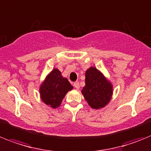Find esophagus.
<instances>
[{
    "mask_svg": "<svg viewBox=\"0 0 151 151\" xmlns=\"http://www.w3.org/2000/svg\"><path fill=\"white\" fill-rule=\"evenodd\" d=\"M74 86L75 87L76 89H79L80 88V83L79 82H75V83H74Z\"/></svg>",
    "mask_w": 151,
    "mask_h": 151,
    "instance_id": "esophagus-1",
    "label": "esophagus"
}]
</instances>
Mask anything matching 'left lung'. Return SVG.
Masks as SVG:
<instances>
[{
  "label": "left lung",
  "mask_w": 151,
  "mask_h": 151,
  "mask_svg": "<svg viewBox=\"0 0 151 151\" xmlns=\"http://www.w3.org/2000/svg\"><path fill=\"white\" fill-rule=\"evenodd\" d=\"M85 77V86L81 93L89 106L96 109L106 106L112 98V83L94 67L86 70Z\"/></svg>",
  "instance_id": "obj_1"
}]
</instances>
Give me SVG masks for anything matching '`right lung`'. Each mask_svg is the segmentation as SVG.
<instances>
[{
    "label": "right lung",
    "instance_id": "1",
    "mask_svg": "<svg viewBox=\"0 0 151 151\" xmlns=\"http://www.w3.org/2000/svg\"><path fill=\"white\" fill-rule=\"evenodd\" d=\"M74 88L58 69L55 68L47 75L39 88L40 96L45 103L53 109L61 105L68 91Z\"/></svg>",
    "mask_w": 151,
    "mask_h": 151
}]
</instances>
